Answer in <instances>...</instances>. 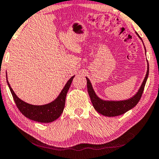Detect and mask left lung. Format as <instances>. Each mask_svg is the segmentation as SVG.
Masks as SVG:
<instances>
[{
	"label": "left lung",
	"instance_id": "1",
	"mask_svg": "<svg viewBox=\"0 0 159 159\" xmlns=\"http://www.w3.org/2000/svg\"><path fill=\"white\" fill-rule=\"evenodd\" d=\"M139 38V34L137 33ZM149 74V66L148 63V70L144 80H143L142 84H141L140 89L138 91V93L134 95L133 97L130 98L127 100H125V101H104L98 98L95 94L94 90L93 89L92 84L90 80L88 77H86L87 80V87H88V91L90 95L91 102H92L93 107L100 114L106 116H119L125 114L128 111L134 108L141 98L142 96L143 90H144V88L146 83Z\"/></svg>",
	"mask_w": 159,
	"mask_h": 159
}]
</instances>
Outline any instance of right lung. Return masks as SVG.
I'll return each mask as SVG.
<instances>
[{
  "mask_svg": "<svg viewBox=\"0 0 159 159\" xmlns=\"http://www.w3.org/2000/svg\"><path fill=\"white\" fill-rule=\"evenodd\" d=\"M74 77H75V76L71 77L68 80V82L65 84L64 88H63L57 98H56V100H54L51 103L43 106H34L23 101L22 100L19 98L15 94L14 90L11 88L10 84L8 83V80L7 83L17 108H19V110L20 111L24 116L31 119V120L38 121V122L49 123L57 119L63 113L65 106V101H66L67 92L70 88L71 83ZM6 79H7V77H6Z\"/></svg>",
  "mask_w": 159,
  "mask_h": 159,
  "instance_id": "add662e5",
  "label": "right lung"
}]
</instances>
